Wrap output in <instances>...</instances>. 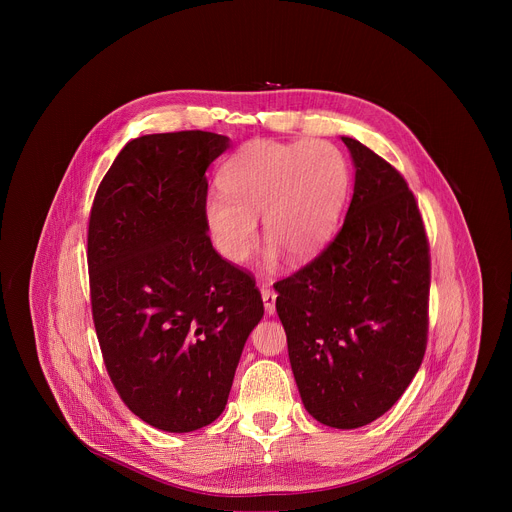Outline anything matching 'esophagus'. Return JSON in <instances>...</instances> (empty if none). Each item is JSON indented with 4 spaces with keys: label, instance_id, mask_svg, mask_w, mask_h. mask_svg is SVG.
Instances as JSON below:
<instances>
[{
    "label": "esophagus",
    "instance_id": "obj_1",
    "mask_svg": "<svg viewBox=\"0 0 512 512\" xmlns=\"http://www.w3.org/2000/svg\"><path fill=\"white\" fill-rule=\"evenodd\" d=\"M261 298H263V304H265V314L273 316L275 314V298H277V294L269 285H263L261 287Z\"/></svg>",
    "mask_w": 512,
    "mask_h": 512
}]
</instances>
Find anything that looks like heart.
Instances as JSON below:
<instances>
[{"label":"heart","instance_id":"heart-1","mask_svg":"<svg viewBox=\"0 0 512 512\" xmlns=\"http://www.w3.org/2000/svg\"><path fill=\"white\" fill-rule=\"evenodd\" d=\"M348 166L328 141H249L218 170L221 194L204 202V223L227 261L243 263L263 237L289 261L314 257L332 237L348 194Z\"/></svg>","mask_w":512,"mask_h":512}]
</instances>
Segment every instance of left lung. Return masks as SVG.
<instances>
[{
    "mask_svg": "<svg viewBox=\"0 0 512 512\" xmlns=\"http://www.w3.org/2000/svg\"><path fill=\"white\" fill-rule=\"evenodd\" d=\"M342 141L356 168L342 229L273 287L304 407L354 429L387 413L421 367L431 265L405 178L367 145Z\"/></svg>",
    "mask_w": 512,
    "mask_h": 512,
    "instance_id": "8db88e82",
    "label": "left lung"
}]
</instances>
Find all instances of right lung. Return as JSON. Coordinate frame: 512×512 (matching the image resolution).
<instances>
[{
	"label": "right lung",
	"mask_w": 512,
	"mask_h": 512,
	"mask_svg": "<svg viewBox=\"0 0 512 512\" xmlns=\"http://www.w3.org/2000/svg\"><path fill=\"white\" fill-rule=\"evenodd\" d=\"M210 131L131 139L93 200L87 261L103 362L145 423L186 433L223 413L243 346L263 318L251 273L206 235Z\"/></svg>",
	"instance_id": "obj_1"
}]
</instances>
